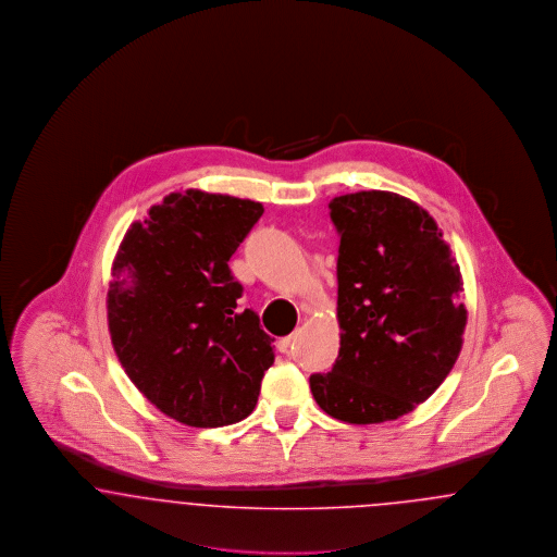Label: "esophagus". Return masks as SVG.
I'll use <instances>...</instances> for the list:
<instances>
[{
    "label": "esophagus",
    "mask_w": 557,
    "mask_h": 557,
    "mask_svg": "<svg viewBox=\"0 0 557 557\" xmlns=\"http://www.w3.org/2000/svg\"><path fill=\"white\" fill-rule=\"evenodd\" d=\"M292 341H294V334H290V336H284V338H280L277 341V350L280 352H288V348H290Z\"/></svg>",
    "instance_id": "1"
}]
</instances>
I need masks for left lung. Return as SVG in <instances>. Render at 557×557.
Instances as JSON below:
<instances>
[{"mask_svg":"<svg viewBox=\"0 0 557 557\" xmlns=\"http://www.w3.org/2000/svg\"><path fill=\"white\" fill-rule=\"evenodd\" d=\"M341 234V350L309 377L319 407L346 424L397 420L449 375L468 323L461 271L436 221L395 191L330 202Z\"/></svg>","mask_w":557,"mask_h":557,"instance_id":"1","label":"left lung"}]
</instances>
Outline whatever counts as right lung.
Returning a JSON list of instances; mask_svg holds the SVG:
<instances>
[{
    "label": "right lung",
    "instance_id": "right-lung-1",
    "mask_svg": "<svg viewBox=\"0 0 557 557\" xmlns=\"http://www.w3.org/2000/svg\"><path fill=\"white\" fill-rule=\"evenodd\" d=\"M263 205L202 189L173 191L129 225L112 261L108 330L135 388L194 428L248 418L273 366V338L250 309L230 259Z\"/></svg>",
    "mask_w": 557,
    "mask_h": 557
}]
</instances>
